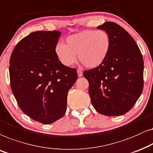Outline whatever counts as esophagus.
I'll list each match as a JSON object with an SVG mask.
<instances>
[{"mask_svg":"<svg viewBox=\"0 0 153 153\" xmlns=\"http://www.w3.org/2000/svg\"><path fill=\"white\" fill-rule=\"evenodd\" d=\"M77 73H78V77H82V71H80V70H78L77 71Z\"/></svg>","mask_w":153,"mask_h":153,"instance_id":"34e87169","label":"esophagus"}]
</instances>
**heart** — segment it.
<instances>
[{
  "instance_id": "1",
  "label": "heart",
  "mask_w": 153,
  "mask_h": 153,
  "mask_svg": "<svg viewBox=\"0 0 153 153\" xmlns=\"http://www.w3.org/2000/svg\"><path fill=\"white\" fill-rule=\"evenodd\" d=\"M66 45L56 44V55L62 64L71 66L77 55L85 67L94 68L105 60L111 45L109 34L103 30H85L66 38Z\"/></svg>"
}]
</instances>
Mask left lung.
I'll return each mask as SVG.
<instances>
[{
    "label": "left lung",
    "instance_id": "1",
    "mask_svg": "<svg viewBox=\"0 0 153 153\" xmlns=\"http://www.w3.org/2000/svg\"><path fill=\"white\" fill-rule=\"evenodd\" d=\"M97 28L109 34L111 45L102 64L83 72L89 82L91 103L102 115H124L143 91V56L135 40L122 26L107 22Z\"/></svg>",
    "mask_w": 153,
    "mask_h": 153
}]
</instances>
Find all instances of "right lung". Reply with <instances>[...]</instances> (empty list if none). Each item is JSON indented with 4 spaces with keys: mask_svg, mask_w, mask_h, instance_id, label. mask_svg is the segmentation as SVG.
<instances>
[{
    "mask_svg": "<svg viewBox=\"0 0 153 153\" xmlns=\"http://www.w3.org/2000/svg\"><path fill=\"white\" fill-rule=\"evenodd\" d=\"M61 33L33 32L18 42L10 59V86L18 105L42 124L64 115L68 91L78 79L75 68L64 66L56 55Z\"/></svg>",
    "mask_w": 153,
    "mask_h": 153,
    "instance_id": "1",
    "label": "right lung"
}]
</instances>
